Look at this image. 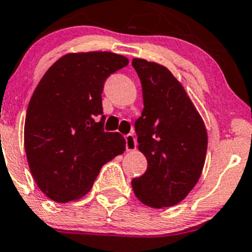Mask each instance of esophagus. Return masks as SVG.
<instances>
[{"label":"esophagus","instance_id":"1","mask_svg":"<svg viewBox=\"0 0 252 252\" xmlns=\"http://www.w3.org/2000/svg\"><path fill=\"white\" fill-rule=\"evenodd\" d=\"M126 148L128 151L135 150L136 141H135V138H134L133 134H126Z\"/></svg>","mask_w":252,"mask_h":252}]
</instances>
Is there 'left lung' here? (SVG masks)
<instances>
[{
	"label": "left lung",
	"instance_id": "1",
	"mask_svg": "<svg viewBox=\"0 0 252 252\" xmlns=\"http://www.w3.org/2000/svg\"><path fill=\"white\" fill-rule=\"evenodd\" d=\"M143 89L144 109L135 122L139 150L148 168L133 178L140 202L151 208L172 207L186 198L206 161V126L182 85L167 67L133 59Z\"/></svg>",
	"mask_w": 252,
	"mask_h": 252
}]
</instances>
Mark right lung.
Instances as JSON below:
<instances>
[{"label": "right lung", "mask_w": 252, "mask_h": 252, "mask_svg": "<svg viewBox=\"0 0 252 252\" xmlns=\"http://www.w3.org/2000/svg\"><path fill=\"white\" fill-rule=\"evenodd\" d=\"M128 64L109 51L66 54L36 86L27 109L24 149L34 181L53 201L81 198L102 166L126 150L121 134L104 131L101 94L107 77Z\"/></svg>", "instance_id": "1"}]
</instances>
